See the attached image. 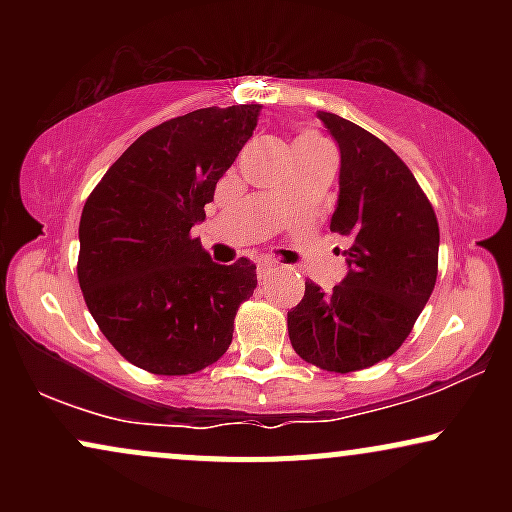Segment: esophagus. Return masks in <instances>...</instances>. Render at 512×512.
<instances>
[{"mask_svg": "<svg viewBox=\"0 0 512 512\" xmlns=\"http://www.w3.org/2000/svg\"><path fill=\"white\" fill-rule=\"evenodd\" d=\"M274 269H276V264L272 260H257V276H260V279H267Z\"/></svg>", "mask_w": 512, "mask_h": 512, "instance_id": "esophagus-1", "label": "esophagus"}]
</instances>
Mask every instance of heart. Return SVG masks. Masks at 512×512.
I'll return each mask as SVG.
<instances>
[{
	"mask_svg": "<svg viewBox=\"0 0 512 512\" xmlns=\"http://www.w3.org/2000/svg\"><path fill=\"white\" fill-rule=\"evenodd\" d=\"M315 144H325V139L320 137V134L315 132H301L296 137V142H293V149H308V146H315Z\"/></svg>",
	"mask_w": 512,
	"mask_h": 512,
	"instance_id": "b5f03b06",
	"label": "heart"
}]
</instances>
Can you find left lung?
Returning <instances> with one entry per match:
<instances>
[{
    "label": "left lung",
    "instance_id": "8db88e82",
    "mask_svg": "<svg viewBox=\"0 0 512 512\" xmlns=\"http://www.w3.org/2000/svg\"><path fill=\"white\" fill-rule=\"evenodd\" d=\"M339 146L330 231L349 238V272L330 293L308 281L289 313L296 354L332 373L385 361L409 337L438 276V219L411 170L368 129L317 113Z\"/></svg>",
    "mask_w": 512,
    "mask_h": 512
}]
</instances>
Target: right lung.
<instances>
[{
	"instance_id": "add662e5",
	"label": "right lung",
	"mask_w": 512,
	"mask_h": 512,
	"mask_svg": "<svg viewBox=\"0 0 512 512\" xmlns=\"http://www.w3.org/2000/svg\"><path fill=\"white\" fill-rule=\"evenodd\" d=\"M262 105L202 108L144 132L79 221V286L93 320L137 368L187 375L226 354L255 264L211 262L190 236L257 127Z\"/></svg>"
}]
</instances>
